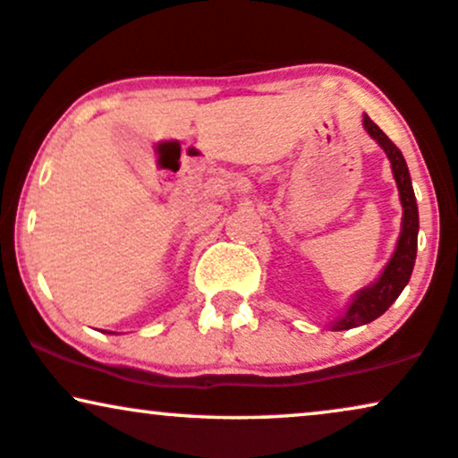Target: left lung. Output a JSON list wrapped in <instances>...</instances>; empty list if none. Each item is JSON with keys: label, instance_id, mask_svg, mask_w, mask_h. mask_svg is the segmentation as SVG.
I'll use <instances>...</instances> for the list:
<instances>
[{"label": "left lung", "instance_id": "1", "mask_svg": "<svg viewBox=\"0 0 458 458\" xmlns=\"http://www.w3.org/2000/svg\"><path fill=\"white\" fill-rule=\"evenodd\" d=\"M363 126H366L368 135L385 149L386 158L391 162L393 179H395L399 190V200H402V230H399V239L395 251L378 279L361 287L359 292L352 293L351 302L338 319L329 321V327L334 332H343V329L366 326V323L378 319L383 312L399 298L403 287L408 285L410 276L414 270L416 259V245H419V205H416V196L412 188V179L406 165V158L399 152V148L385 135L383 131L376 126L369 115H363Z\"/></svg>", "mask_w": 458, "mask_h": 458}]
</instances>
